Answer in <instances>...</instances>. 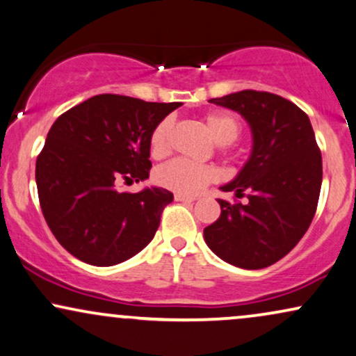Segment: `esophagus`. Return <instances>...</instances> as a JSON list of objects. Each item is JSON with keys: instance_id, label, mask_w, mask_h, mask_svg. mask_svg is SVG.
Returning a JSON list of instances; mask_svg holds the SVG:
<instances>
[{"instance_id": "esophagus-1", "label": "esophagus", "mask_w": 356, "mask_h": 356, "mask_svg": "<svg viewBox=\"0 0 356 356\" xmlns=\"http://www.w3.org/2000/svg\"><path fill=\"white\" fill-rule=\"evenodd\" d=\"M177 202H195L197 197H192V195H184V193H175L174 197Z\"/></svg>"}]
</instances>
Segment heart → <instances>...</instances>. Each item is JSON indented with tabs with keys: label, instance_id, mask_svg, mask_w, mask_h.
I'll list each match as a JSON object with an SVG mask.
<instances>
[{
	"label": "heart",
	"instance_id": "b5f03b06",
	"mask_svg": "<svg viewBox=\"0 0 356 356\" xmlns=\"http://www.w3.org/2000/svg\"><path fill=\"white\" fill-rule=\"evenodd\" d=\"M204 123L209 129L211 139L218 146L232 145L235 139L240 136L241 126L232 113L227 111H213V113L205 115ZM170 121L163 120L152 129L151 134V152L152 156L159 157L169 149V134H170ZM215 179V170L209 165L193 164L186 159H174L161 165L156 170V182L169 191H174L184 195H193L199 193L202 188Z\"/></svg>",
	"mask_w": 356,
	"mask_h": 356
}]
</instances>
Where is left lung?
<instances>
[{"instance_id": "left-lung-1", "label": "left lung", "mask_w": 356, "mask_h": 356, "mask_svg": "<svg viewBox=\"0 0 356 356\" xmlns=\"http://www.w3.org/2000/svg\"><path fill=\"white\" fill-rule=\"evenodd\" d=\"M248 123L251 154L223 192L246 193L245 205L218 199L222 213L204 230L209 248L236 268H268L289 253L316 215L322 156L309 116L268 92L243 90L209 100Z\"/></svg>"}]
</instances>
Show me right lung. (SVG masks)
I'll list each match as a JSON object with an SVG mask.
<instances>
[{
    "mask_svg": "<svg viewBox=\"0 0 356 356\" xmlns=\"http://www.w3.org/2000/svg\"><path fill=\"white\" fill-rule=\"evenodd\" d=\"M179 106L103 93L52 124L35 161V184L49 228L75 258L115 266L154 238L172 192H118L115 182L149 177L152 129Z\"/></svg>",
    "mask_w": 356,
    "mask_h": 356,
    "instance_id": "right-lung-1",
    "label": "right lung"
}]
</instances>
